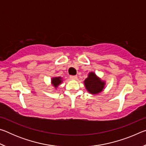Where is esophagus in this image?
<instances>
[{"label":"esophagus","instance_id":"esophagus-1","mask_svg":"<svg viewBox=\"0 0 146 146\" xmlns=\"http://www.w3.org/2000/svg\"><path fill=\"white\" fill-rule=\"evenodd\" d=\"M70 78L74 79V80H76V79H77V76H76V75H71Z\"/></svg>","mask_w":146,"mask_h":146}]
</instances>
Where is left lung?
<instances>
[{"label": "left lung", "instance_id": "left-lung-1", "mask_svg": "<svg viewBox=\"0 0 146 146\" xmlns=\"http://www.w3.org/2000/svg\"><path fill=\"white\" fill-rule=\"evenodd\" d=\"M84 85L88 92L95 95L103 90L105 82L98 78L95 73L91 72L89 73L88 78L84 81Z\"/></svg>", "mask_w": 146, "mask_h": 146}]
</instances>
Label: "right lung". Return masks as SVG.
I'll return each instance as SVG.
<instances>
[{
  "mask_svg": "<svg viewBox=\"0 0 146 146\" xmlns=\"http://www.w3.org/2000/svg\"><path fill=\"white\" fill-rule=\"evenodd\" d=\"M62 78L61 77H55L53 78L52 80H51V83H52V85L56 88L58 87V86L60 84V83H62Z\"/></svg>",
  "mask_w": 146,
  "mask_h": 146,
  "instance_id": "add662e5",
  "label": "right lung"
}]
</instances>
